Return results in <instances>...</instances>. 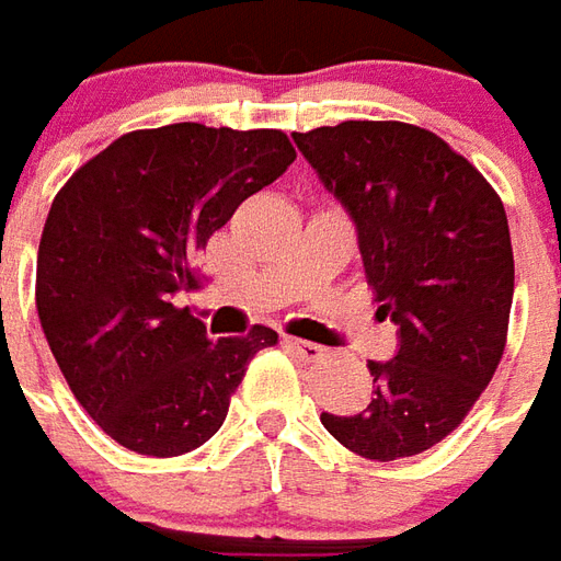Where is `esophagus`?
<instances>
[{
	"instance_id": "obj_1",
	"label": "esophagus",
	"mask_w": 561,
	"mask_h": 561,
	"mask_svg": "<svg viewBox=\"0 0 561 561\" xmlns=\"http://www.w3.org/2000/svg\"><path fill=\"white\" fill-rule=\"evenodd\" d=\"M282 340H285V346H288V348H294V352H300V355H304L307 362H312V358H319L321 352H324V348H321L319 343H309V340H300V336H282Z\"/></svg>"
}]
</instances>
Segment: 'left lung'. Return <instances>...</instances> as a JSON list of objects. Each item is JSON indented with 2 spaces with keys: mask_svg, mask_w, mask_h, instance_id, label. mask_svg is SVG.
Wrapping results in <instances>:
<instances>
[{
  "mask_svg": "<svg viewBox=\"0 0 561 561\" xmlns=\"http://www.w3.org/2000/svg\"><path fill=\"white\" fill-rule=\"evenodd\" d=\"M291 139L352 218L376 316L398 328L391 362H367V410L321 413V425L374 461L419 456L461 425L504 355V206L468 160L413 124L343 121Z\"/></svg>",
  "mask_w": 561,
  "mask_h": 561,
  "instance_id": "obj_1",
  "label": "left lung"
}]
</instances>
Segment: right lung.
<instances>
[{
  "instance_id": "obj_1",
  "label": "right lung",
  "mask_w": 561,
  "mask_h": 561,
  "mask_svg": "<svg viewBox=\"0 0 561 561\" xmlns=\"http://www.w3.org/2000/svg\"><path fill=\"white\" fill-rule=\"evenodd\" d=\"M282 130L167 124L121 136L50 203L35 307L78 403L139 456H182L225 425L254 324L213 340L172 300L197 288L199 252L242 199L294 163Z\"/></svg>"
}]
</instances>
